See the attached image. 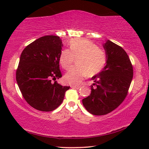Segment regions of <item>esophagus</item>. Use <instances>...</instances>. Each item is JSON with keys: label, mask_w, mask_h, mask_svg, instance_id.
Segmentation results:
<instances>
[{"label": "esophagus", "mask_w": 149, "mask_h": 149, "mask_svg": "<svg viewBox=\"0 0 149 149\" xmlns=\"http://www.w3.org/2000/svg\"><path fill=\"white\" fill-rule=\"evenodd\" d=\"M71 87H72V88H73V89H79L81 87H80V86H79V85H72Z\"/></svg>", "instance_id": "34e87169"}]
</instances>
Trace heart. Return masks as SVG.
Here are the masks:
<instances>
[{"mask_svg":"<svg viewBox=\"0 0 149 149\" xmlns=\"http://www.w3.org/2000/svg\"><path fill=\"white\" fill-rule=\"evenodd\" d=\"M70 50L64 49L60 55V64L65 70L69 69L74 58L77 66L73 67L64 75V81L77 85L85 77L96 75L101 71L107 62V56L102 49L86 39H74L70 41Z\"/></svg>","mask_w":149,"mask_h":149,"instance_id":"heart-1","label":"heart"}]
</instances>
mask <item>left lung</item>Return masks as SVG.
<instances>
[{"label": "left lung", "mask_w": 149, "mask_h": 149, "mask_svg": "<svg viewBox=\"0 0 149 149\" xmlns=\"http://www.w3.org/2000/svg\"><path fill=\"white\" fill-rule=\"evenodd\" d=\"M105 41L102 46L107 56L106 65L91 78L94 81L91 86V93L82 100L85 109L97 116L108 114L123 101L133 75L132 63L125 50L110 40Z\"/></svg>", "instance_id": "left-lung-1"}]
</instances>
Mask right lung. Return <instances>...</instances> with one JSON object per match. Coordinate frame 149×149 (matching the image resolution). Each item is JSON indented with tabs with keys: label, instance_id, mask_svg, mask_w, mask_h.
Wrapping results in <instances>:
<instances>
[{
	"label": "right lung",
	"instance_id": "add662e5",
	"mask_svg": "<svg viewBox=\"0 0 149 149\" xmlns=\"http://www.w3.org/2000/svg\"><path fill=\"white\" fill-rule=\"evenodd\" d=\"M62 47L59 37L47 35L35 40L22 52L16 81L25 100L35 109L43 112L55 110L70 89L51 82V79L62 77L59 58Z\"/></svg>",
	"mask_w": 149,
	"mask_h": 149
}]
</instances>
